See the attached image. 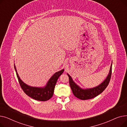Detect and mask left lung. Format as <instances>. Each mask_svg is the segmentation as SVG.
<instances>
[{
    "label": "left lung",
    "mask_w": 127,
    "mask_h": 127,
    "mask_svg": "<svg viewBox=\"0 0 127 127\" xmlns=\"http://www.w3.org/2000/svg\"><path fill=\"white\" fill-rule=\"evenodd\" d=\"M112 62L109 74L104 80L96 87L90 89H82L77 85L72 79L71 76L67 74L69 77V82L73 94L77 98L81 100H87L94 98L101 94L108 85L112 74Z\"/></svg>",
    "instance_id": "8db88e82"
}]
</instances>
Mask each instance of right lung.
<instances>
[{
  "label": "right lung",
  "mask_w": 127,
  "mask_h": 127,
  "mask_svg": "<svg viewBox=\"0 0 127 127\" xmlns=\"http://www.w3.org/2000/svg\"><path fill=\"white\" fill-rule=\"evenodd\" d=\"M14 68L19 84L25 94L31 98L36 100L42 101H47L48 100L50 99L52 97L58 79L64 71V69H63L56 72L49 79L47 83L44 87H33V86L26 84L18 76L15 64Z\"/></svg>",
  "instance_id": "1"
}]
</instances>
